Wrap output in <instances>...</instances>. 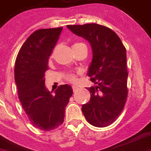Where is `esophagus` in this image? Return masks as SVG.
<instances>
[{"label": "esophagus", "instance_id": "obj_1", "mask_svg": "<svg viewBox=\"0 0 151 151\" xmlns=\"http://www.w3.org/2000/svg\"><path fill=\"white\" fill-rule=\"evenodd\" d=\"M72 89H73V92H75L78 89V86H73Z\"/></svg>", "mask_w": 151, "mask_h": 151}]
</instances>
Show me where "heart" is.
Returning <instances> with one entry per match:
<instances>
[{"instance_id":"obj_1","label":"heart","mask_w":151,"mask_h":151,"mask_svg":"<svg viewBox=\"0 0 151 151\" xmlns=\"http://www.w3.org/2000/svg\"><path fill=\"white\" fill-rule=\"evenodd\" d=\"M79 44H82V43H75L73 45V47L78 46ZM67 80L71 82H77V77H76L75 74H73V73H70V74H68V75H67Z\"/></svg>"}]
</instances>
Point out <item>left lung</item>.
<instances>
[{
    "mask_svg": "<svg viewBox=\"0 0 151 151\" xmlns=\"http://www.w3.org/2000/svg\"><path fill=\"white\" fill-rule=\"evenodd\" d=\"M67 27L87 40L93 52L87 74L96 86L87 88L91 99L82 105L83 115L94 126H108L123 111L128 97L126 49L119 36L104 26L89 23Z\"/></svg>",
    "mask_w": 151,
    "mask_h": 151,
    "instance_id": "obj_1",
    "label": "left lung"
}]
</instances>
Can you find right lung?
Returning <instances> with one entry per match:
<instances>
[{"label":"right lung","mask_w":151,"mask_h":151,"mask_svg":"<svg viewBox=\"0 0 151 151\" xmlns=\"http://www.w3.org/2000/svg\"><path fill=\"white\" fill-rule=\"evenodd\" d=\"M62 29H40L33 32L22 44L15 61L18 99L31 123L43 131L55 129L63 123L66 106L73 95L69 85L58 86L55 95L45 86L48 58Z\"/></svg>","instance_id":"obj_1"}]
</instances>
